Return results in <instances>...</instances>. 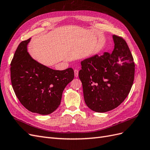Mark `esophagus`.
<instances>
[{
    "mask_svg": "<svg viewBox=\"0 0 150 150\" xmlns=\"http://www.w3.org/2000/svg\"><path fill=\"white\" fill-rule=\"evenodd\" d=\"M78 74H79V71L78 69H75L74 70V76L76 78H77V77L78 76Z\"/></svg>",
    "mask_w": 150,
    "mask_h": 150,
    "instance_id": "1",
    "label": "esophagus"
}]
</instances>
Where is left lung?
<instances>
[{
  "mask_svg": "<svg viewBox=\"0 0 150 150\" xmlns=\"http://www.w3.org/2000/svg\"><path fill=\"white\" fill-rule=\"evenodd\" d=\"M115 49L81 62L79 72L84 101L91 110L104 112L117 108L128 96L134 78V63L121 36L113 35Z\"/></svg>",
  "mask_w": 150,
  "mask_h": 150,
  "instance_id": "obj_1",
  "label": "left lung"
}]
</instances>
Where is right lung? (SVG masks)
<instances>
[{
  "instance_id": "obj_1",
  "label": "right lung",
  "mask_w": 150,
  "mask_h": 150,
  "mask_svg": "<svg viewBox=\"0 0 150 150\" xmlns=\"http://www.w3.org/2000/svg\"><path fill=\"white\" fill-rule=\"evenodd\" d=\"M30 38L18 46L11 63V79L13 91L27 110L49 115L61 104L62 92L74 79V71L68 68L54 70L34 60L27 51Z\"/></svg>"
}]
</instances>
